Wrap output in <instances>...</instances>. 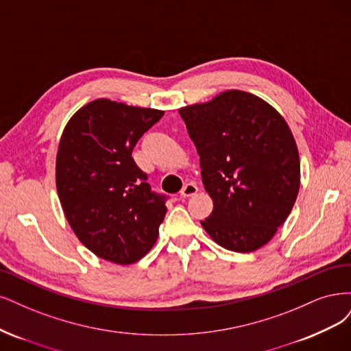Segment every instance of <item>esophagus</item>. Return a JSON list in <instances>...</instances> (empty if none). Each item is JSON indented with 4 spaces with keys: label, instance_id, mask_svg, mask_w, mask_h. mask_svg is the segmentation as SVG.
<instances>
[{
    "label": "esophagus",
    "instance_id": "obj_1",
    "mask_svg": "<svg viewBox=\"0 0 351 351\" xmlns=\"http://www.w3.org/2000/svg\"><path fill=\"white\" fill-rule=\"evenodd\" d=\"M197 192H198V186H197L195 184L189 182V184L184 185V188H182V189H180V197H184V198H186V197H192V195H195Z\"/></svg>",
    "mask_w": 351,
    "mask_h": 351
}]
</instances>
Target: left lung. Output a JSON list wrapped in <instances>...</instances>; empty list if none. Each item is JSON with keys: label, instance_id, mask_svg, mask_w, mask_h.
<instances>
[{"label": "left lung", "instance_id": "1", "mask_svg": "<svg viewBox=\"0 0 351 351\" xmlns=\"http://www.w3.org/2000/svg\"><path fill=\"white\" fill-rule=\"evenodd\" d=\"M179 115L214 204L201 226L226 250H259L286 221L300 188L299 152L287 122L242 90L180 108Z\"/></svg>", "mask_w": 351, "mask_h": 351}]
</instances>
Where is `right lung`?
Masks as SVG:
<instances>
[{"mask_svg":"<svg viewBox=\"0 0 351 351\" xmlns=\"http://www.w3.org/2000/svg\"><path fill=\"white\" fill-rule=\"evenodd\" d=\"M163 110L96 99L66 122L55 182L65 219L87 250L119 265L137 263L159 236L166 206L132 149Z\"/></svg>","mask_w":351,"mask_h":351,"instance_id":"obj_1","label":"right lung"}]
</instances>
